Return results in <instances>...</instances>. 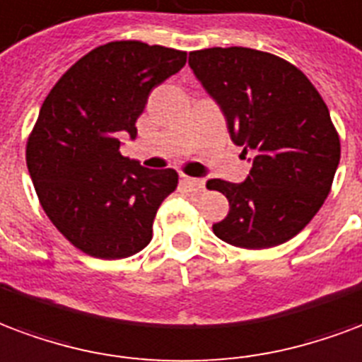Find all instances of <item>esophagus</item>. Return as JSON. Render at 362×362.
<instances>
[{"label":"esophagus","instance_id":"obj_1","mask_svg":"<svg viewBox=\"0 0 362 362\" xmlns=\"http://www.w3.org/2000/svg\"><path fill=\"white\" fill-rule=\"evenodd\" d=\"M184 184L188 186L192 192H203L205 189V180L203 178H192V176H184Z\"/></svg>","mask_w":362,"mask_h":362}]
</instances>
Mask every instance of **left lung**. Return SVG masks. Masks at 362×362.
Listing matches in <instances>:
<instances>
[{"mask_svg":"<svg viewBox=\"0 0 362 362\" xmlns=\"http://www.w3.org/2000/svg\"><path fill=\"white\" fill-rule=\"evenodd\" d=\"M189 66L221 107L230 138L253 153L242 184L209 180L226 195L222 242L267 249L288 242L322 207L339 165V136L328 107L297 66L249 47L189 53Z\"/></svg>","mask_w":362,"mask_h":362,"instance_id":"left-lung-1","label":"left lung"}]
</instances>
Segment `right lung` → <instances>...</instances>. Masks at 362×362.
Returning <instances> with one entry per match:
<instances>
[{"mask_svg": "<svg viewBox=\"0 0 362 362\" xmlns=\"http://www.w3.org/2000/svg\"><path fill=\"white\" fill-rule=\"evenodd\" d=\"M186 65V52L136 40L99 45L59 78L26 144V165L45 215L80 251L98 259L136 255L153 238L163 199L178 186L173 168L120 155L119 134L155 86Z\"/></svg>", "mask_w": 362, "mask_h": 362, "instance_id": "right-lung-1", "label": "right lung"}]
</instances>
